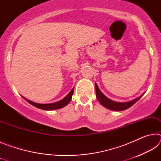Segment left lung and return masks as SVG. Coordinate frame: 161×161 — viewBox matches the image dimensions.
<instances>
[{
    "label": "left lung",
    "instance_id": "left-lung-1",
    "mask_svg": "<svg viewBox=\"0 0 161 161\" xmlns=\"http://www.w3.org/2000/svg\"><path fill=\"white\" fill-rule=\"evenodd\" d=\"M95 88H96V94H97V98L99 102H100L101 104L103 107L108 108L110 110H114V111H123L125 109H127L129 107H131L132 105L134 104V103L137 102L138 100H139L143 94L140 96L139 97H138L137 99H135L134 100L130 101V102H124V103H120V102H114V101H112L108 99L106 96H104L102 94V92L100 91V89L98 87L97 84L95 83Z\"/></svg>",
    "mask_w": 161,
    "mask_h": 161
}]
</instances>
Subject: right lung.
<instances>
[{
	"mask_svg": "<svg viewBox=\"0 0 161 161\" xmlns=\"http://www.w3.org/2000/svg\"><path fill=\"white\" fill-rule=\"evenodd\" d=\"M73 92H74V88H73L72 90L70 91L69 93L63 99L59 101V102H58L47 103V104H42V103H35L33 102H31V101L25 99V98H24V97L23 98L28 103H30L31 104H32V106H34V107H37L38 108H41V109H44V110H54V109H59V108H61L62 107H65L66 105H67L68 103H69V102H70V100L72 99Z\"/></svg>",
	"mask_w": 161,
	"mask_h": 161,
	"instance_id": "1",
	"label": "right lung"
}]
</instances>
